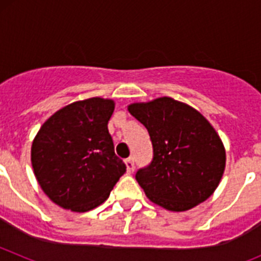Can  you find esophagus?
<instances>
[{
    "label": "esophagus",
    "mask_w": 261,
    "mask_h": 261,
    "mask_svg": "<svg viewBox=\"0 0 261 261\" xmlns=\"http://www.w3.org/2000/svg\"><path fill=\"white\" fill-rule=\"evenodd\" d=\"M125 165H126V170H128V172H133V170H135V158L130 156V158L125 159Z\"/></svg>",
    "instance_id": "34e87169"
}]
</instances>
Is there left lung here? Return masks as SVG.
<instances>
[{
	"label": "left lung",
	"mask_w": 261,
	"mask_h": 261,
	"mask_svg": "<svg viewBox=\"0 0 261 261\" xmlns=\"http://www.w3.org/2000/svg\"><path fill=\"white\" fill-rule=\"evenodd\" d=\"M147 129L153 159L136 180L154 204L184 212L205 201L223 175L226 153L220 136L199 111L163 96L128 107Z\"/></svg>",
	"instance_id": "8db88e82"
}]
</instances>
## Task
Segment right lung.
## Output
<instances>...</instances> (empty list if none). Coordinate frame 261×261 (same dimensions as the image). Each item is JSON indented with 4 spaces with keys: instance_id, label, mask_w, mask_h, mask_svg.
Returning <instances> with one entry per match:
<instances>
[{
    "instance_id": "right-lung-1",
    "label": "right lung",
    "mask_w": 261,
    "mask_h": 261,
    "mask_svg": "<svg viewBox=\"0 0 261 261\" xmlns=\"http://www.w3.org/2000/svg\"><path fill=\"white\" fill-rule=\"evenodd\" d=\"M114 110L111 99L74 102L53 114L36 135L31 147L34 174L45 195L61 208H96L126 171L108 132Z\"/></svg>"
}]
</instances>
